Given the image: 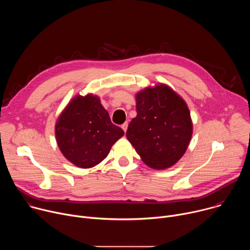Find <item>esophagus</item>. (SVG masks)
Segmentation results:
<instances>
[{
	"label": "esophagus",
	"mask_w": 250,
	"mask_h": 250,
	"mask_svg": "<svg viewBox=\"0 0 250 250\" xmlns=\"http://www.w3.org/2000/svg\"><path fill=\"white\" fill-rule=\"evenodd\" d=\"M122 128L124 129V131L125 132L126 131V129H127V123H125L124 125H122Z\"/></svg>",
	"instance_id": "34e87169"
}]
</instances>
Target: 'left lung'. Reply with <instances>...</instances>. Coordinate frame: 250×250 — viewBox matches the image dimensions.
<instances>
[{
    "mask_svg": "<svg viewBox=\"0 0 250 250\" xmlns=\"http://www.w3.org/2000/svg\"><path fill=\"white\" fill-rule=\"evenodd\" d=\"M136 117L126 137L147 166L162 170L186 152L193 124L185 101L167 85L146 88L135 96Z\"/></svg>",
    "mask_w": 250,
    "mask_h": 250,
    "instance_id": "obj_1",
    "label": "left lung"
}]
</instances>
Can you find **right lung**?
<instances>
[{
  "label": "right lung",
  "instance_id": "obj_1",
  "mask_svg": "<svg viewBox=\"0 0 250 250\" xmlns=\"http://www.w3.org/2000/svg\"><path fill=\"white\" fill-rule=\"evenodd\" d=\"M124 133L111 122L99 97L92 94L71 100L55 125L59 149L80 168H91L103 161Z\"/></svg>",
  "mask_w": 250,
  "mask_h": 250
}]
</instances>
